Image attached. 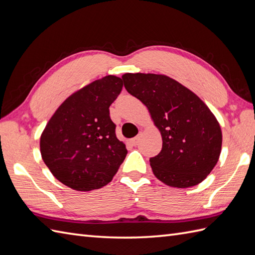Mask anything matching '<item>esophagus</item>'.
<instances>
[{
    "instance_id": "1",
    "label": "esophagus",
    "mask_w": 255,
    "mask_h": 255,
    "mask_svg": "<svg viewBox=\"0 0 255 255\" xmlns=\"http://www.w3.org/2000/svg\"><path fill=\"white\" fill-rule=\"evenodd\" d=\"M139 140H140V136H135V138L129 140V144L132 145V146H135L139 143Z\"/></svg>"
}]
</instances>
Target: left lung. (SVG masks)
<instances>
[{
  "mask_svg": "<svg viewBox=\"0 0 255 255\" xmlns=\"http://www.w3.org/2000/svg\"><path fill=\"white\" fill-rule=\"evenodd\" d=\"M122 78L160 131L161 151L149 159L155 177L178 188L199 184L217 165L222 148L220 124L210 109L167 75L126 73Z\"/></svg>",
  "mask_w": 255,
  "mask_h": 255,
  "instance_id": "8db88e82",
  "label": "left lung"
}]
</instances>
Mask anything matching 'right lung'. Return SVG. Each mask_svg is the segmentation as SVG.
I'll list each match as a JSON object with an SVG mask.
<instances>
[{
	"mask_svg": "<svg viewBox=\"0 0 255 255\" xmlns=\"http://www.w3.org/2000/svg\"><path fill=\"white\" fill-rule=\"evenodd\" d=\"M123 80L104 76L63 101L42 132V158L54 177L75 191L109 184L127 155L116 138L110 106L121 94Z\"/></svg>",
	"mask_w": 255,
	"mask_h": 255,
	"instance_id": "1",
	"label": "right lung"
}]
</instances>
